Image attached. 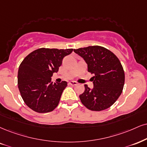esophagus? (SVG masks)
<instances>
[{
    "mask_svg": "<svg viewBox=\"0 0 147 147\" xmlns=\"http://www.w3.org/2000/svg\"><path fill=\"white\" fill-rule=\"evenodd\" d=\"M69 84L70 85H72V86H75V85H77L78 83L76 81H71V82H69Z\"/></svg>",
    "mask_w": 147,
    "mask_h": 147,
    "instance_id": "obj_1",
    "label": "esophagus"
}]
</instances>
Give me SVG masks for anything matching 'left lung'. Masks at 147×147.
<instances>
[{
	"label": "left lung",
	"mask_w": 147,
	"mask_h": 147,
	"mask_svg": "<svg viewBox=\"0 0 147 147\" xmlns=\"http://www.w3.org/2000/svg\"><path fill=\"white\" fill-rule=\"evenodd\" d=\"M88 65V71L94 74L93 88L84 85V92L80 95L81 102L93 111L110 108L122 93L125 73L122 65L115 54L99 46L75 50Z\"/></svg>",
	"instance_id": "left-lung-1"
}]
</instances>
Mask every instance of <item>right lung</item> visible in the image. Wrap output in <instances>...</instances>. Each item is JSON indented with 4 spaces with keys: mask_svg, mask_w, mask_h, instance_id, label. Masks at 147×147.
Segmentation results:
<instances>
[{
    "mask_svg": "<svg viewBox=\"0 0 147 147\" xmlns=\"http://www.w3.org/2000/svg\"><path fill=\"white\" fill-rule=\"evenodd\" d=\"M73 49L39 48L26 56L20 65L18 85L24 101L39 113L51 112L59 104L67 82H53L51 77L59 71L63 58Z\"/></svg>",
    "mask_w": 147,
    "mask_h": 147,
    "instance_id": "1",
    "label": "right lung"
}]
</instances>
